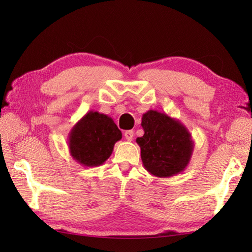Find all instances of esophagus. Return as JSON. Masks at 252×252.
Returning a JSON list of instances; mask_svg holds the SVG:
<instances>
[{
	"label": "esophagus",
	"mask_w": 252,
	"mask_h": 252,
	"mask_svg": "<svg viewBox=\"0 0 252 252\" xmlns=\"http://www.w3.org/2000/svg\"><path fill=\"white\" fill-rule=\"evenodd\" d=\"M133 136H134V132H133L132 130H129V131H126V132H125L126 140L132 141V140H133Z\"/></svg>",
	"instance_id": "esophagus-1"
}]
</instances>
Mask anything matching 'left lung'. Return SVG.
Wrapping results in <instances>:
<instances>
[{"label":"left lung","instance_id":"left-lung-1","mask_svg":"<svg viewBox=\"0 0 252 252\" xmlns=\"http://www.w3.org/2000/svg\"><path fill=\"white\" fill-rule=\"evenodd\" d=\"M144 135L136 138L141 158L149 173L157 178H170L183 172L192 151L189 131L178 119L164 112L148 110L142 117Z\"/></svg>","mask_w":252,"mask_h":252}]
</instances>
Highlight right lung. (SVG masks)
I'll return each instance as SVG.
<instances>
[{
    "mask_svg": "<svg viewBox=\"0 0 252 252\" xmlns=\"http://www.w3.org/2000/svg\"><path fill=\"white\" fill-rule=\"evenodd\" d=\"M121 138L122 133L110 117L91 110L69 132V152L83 167H98L110 157Z\"/></svg>",
    "mask_w": 252,
    "mask_h": 252,
    "instance_id": "right-lung-1",
    "label": "right lung"
}]
</instances>
